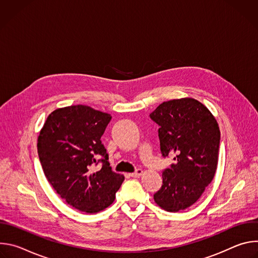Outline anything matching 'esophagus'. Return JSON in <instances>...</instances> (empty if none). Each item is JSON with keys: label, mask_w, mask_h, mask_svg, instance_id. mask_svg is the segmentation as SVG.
Here are the masks:
<instances>
[{"label": "esophagus", "mask_w": 258, "mask_h": 258, "mask_svg": "<svg viewBox=\"0 0 258 258\" xmlns=\"http://www.w3.org/2000/svg\"><path fill=\"white\" fill-rule=\"evenodd\" d=\"M142 173H143V170L141 168H138V169H136L135 172L131 173V176L132 177H139L140 175H142Z\"/></svg>", "instance_id": "esophagus-1"}]
</instances>
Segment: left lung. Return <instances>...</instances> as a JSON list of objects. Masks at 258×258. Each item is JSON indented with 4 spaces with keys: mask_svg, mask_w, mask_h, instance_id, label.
<instances>
[{
    "mask_svg": "<svg viewBox=\"0 0 258 258\" xmlns=\"http://www.w3.org/2000/svg\"><path fill=\"white\" fill-rule=\"evenodd\" d=\"M150 118L159 125L163 157L175 161L162 172V186L154 201L177 212L193 205L214 177L220 142L218 124L199 101L182 98L161 103Z\"/></svg>",
    "mask_w": 258,
    "mask_h": 258,
    "instance_id": "obj_1",
    "label": "left lung"
}]
</instances>
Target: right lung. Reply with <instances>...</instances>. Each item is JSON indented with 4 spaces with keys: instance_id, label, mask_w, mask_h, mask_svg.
Returning a JSON list of instances; mask_svg holds the SVG:
<instances>
[{
    "instance_id": "obj_1",
    "label": "right lung",
    "mask_w": 258,
    "mask_h": 258,
    "mask_svg": "<svg viewBox=\"0 0 258 258\" xmlns=\"http://www.w3.org/2000/svg\"><path fill=\"white\" fill-rule=\"evenodd\" d=\"M111 115L86 105L56 109L38 138V154L44 173L69 205L97 213L115 199L124 179L112 171L101 142ZM101 163V167L94 166Z\"/></svg>"
}]
</instances>
